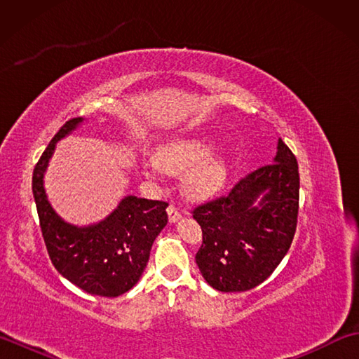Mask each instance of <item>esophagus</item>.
<instances>
[{
	"label": "esophagus",
	"instance_id": "34e87169",
	"mask_svg": "<svg viewBox=\"0 0 359 359\" xmlns=\"http://www.w3.org/2000/svg\"><path fill=\"white\" fill-rule=\"evenodd\" d=\"M180 210L175 207L174 203H171L170 207H168V219H170V222H177V220L180 219Z\"/></svg>",
	"mask_w": 359,
	"mask_h": 359
}]
</instances>
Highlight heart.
Masks as SVG:
<instances>
[{"instance_id": "b5f03b06", "label": "heart", "mask_w": 359, "mask_h": 359, "mask_svg": "<svg viewBox=\"0 0 359 359\" xmlns=\"http://www.w3.org/2000/svg\"><path fill=\"white\" fill-rule=\"evenodd\" d=\"M215 140L210 137H188L163 144L157 152V162L149 163L151 174L160 171L179 172L195 166L185 179V188L196 197H210L224 185L225 165L222 158L210 157Z\"/></svg>"}]
</instances>
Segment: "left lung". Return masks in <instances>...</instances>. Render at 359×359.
Wrapping results in <instances>:
<instances>
[{
    "mask_svg": "<svg viewBox=\"0 0 359 359\" xmlns=\"http://www.w3.org/2000/svg\"><path fill=\"white\" fill-rule=\"evenodd\" d=\"M297 210V162L279 139L273 163L245 175L226 196L194 208L203 238L196 264L203 279L225 293L262 284L292 245Z\"/></svg>",
    "mask_w": 359,
    "mask_h": 359,
    "instance_id": "obj_1",
    "label": "left lung"
}]
</instances>
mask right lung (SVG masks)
Segmentation results:
<instances>
[{
  "instance_id": "obj_1",
  "label": "right lung",
  "mask_w": 359,
  "mask_h": 359,
  "mask_svg": "<svg viewBox=\"0 0 359 359\" xmlns=\"http://www.w3.org/2000/svg\"><path fill=\"white\" fill-rule=\"evenodd\" d=\"M81 121V117L66 121L50 140L35 165L32 193L57 271L89 294L116 297L131 290L147 269L152 243L168 224V203L126 196L108 217L93 225H72L60 217L46 196L44 172L57 142Z\"/></svg>"
}]
</instances>
